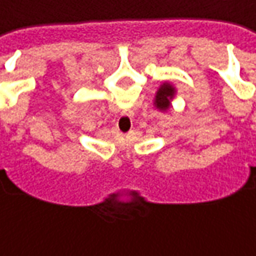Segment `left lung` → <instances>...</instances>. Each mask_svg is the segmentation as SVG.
I'll return each instance as SVG.
<instances>
[{"mask_svg":"<svg viewBox=\"0 0 256 256\" xmlns=\"http://www.w3.org/2000/svg\"><path fill=\"white\" fill-rule=\"evenodd\" d=\"M175 96H176V88L171 82H162L154 96V108L166 113L171 108V103L175 99Z\"/></svg>","mask_w":256,"mask_h":256,"instance_id":"left-lung-1","label":"left lung"}]
</instances>
